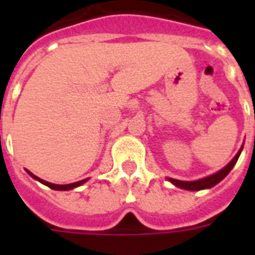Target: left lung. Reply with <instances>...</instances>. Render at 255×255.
Wrapping results in <instances>:
<instances>
[{"label":"left lung","mask_w":255,"mask_h":255,"mask_svg":"<svg viewBox=\"0 0 255 255\" xmlns=\"http://www.w3.org/2000/svg\"><path fill=\"white\" fill-rule=\"evenodd\" d=\"M241 151L242 148L238 151V153L234 156V159L230 161L228 165H226L224 169H221L220 172L217 173L212 174L209 177H205V178H201V180H197V181H180V180H174V178H168L172 184H174L178 188H182V189H188V190H201V189H206V188H212L216 184L221 181L222 178L226 177V174L229 173L230 170L233 169V167L236 165L237 163L238 157L241 155Z\"/></svg>","instance_id":"left-lung-1"}]
</instances>
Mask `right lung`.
<instances>
[{
  "mask_svg": "<svg viewBox=\"0 0 255 255\" xmlns=\"http://www.w3.org/2000/svg\"><path fill=\"white\" fill-rule=\"evenodd\" d=\"M27 173L31 176L33 178H35V180H38L39 182H42V184H45V185H47L49 188H51V189H55V190H70V189H74V188H77V186L82 185L83 182L87 181V178L86 180H82V181H77V182H73V184H66V185H58V184H51V182H47L45 181V180H42V178L37 177L35 174H33L31 172H29L27 170Z\"/></svg>",
  "mask_w": 255,
  "mask_h": 255,
  "instance_id": "add662e5",
  "label": "right lung"
}]
</instances>
